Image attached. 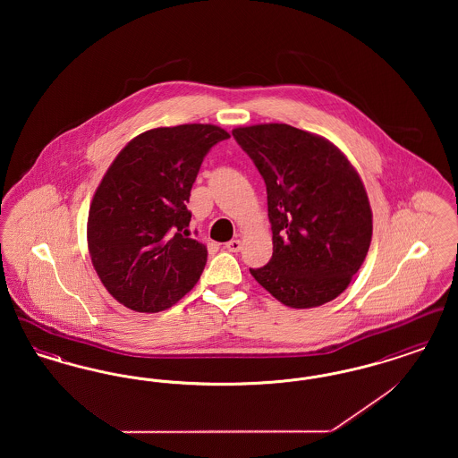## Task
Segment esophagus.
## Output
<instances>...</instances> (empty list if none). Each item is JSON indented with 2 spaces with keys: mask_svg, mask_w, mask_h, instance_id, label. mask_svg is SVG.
<instances>
[{
  "mask_svg": "<svg viewBox=\"0 0 458 458\" xmlns=\"http://www.w3.org/2000/svg\"><path fill=\"white\" fill-rule=\"evenodd\" d=\"M225 247H226V250H228V252H240V249H242V242H240V240H230Z\"/></svg>",
  "mask_w": 458,
  "mask_h": 458,
  "instance_id": "34e87169",
  "label": "esophagus"
}]
</instances>
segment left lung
I'll return each instance as SVG.
<instances>
[{"label":"left lung","mask_w":458,"mask_h":458,"mask_svg":"<svg viewBox=\"0 0 458 458\" xmlns=\"http://www.w3.org/2000/svg\"><path fill=\"white\" fill-rule=\"evenodd\" d=\"M267 192L273 256L256 282L293 309L336 299L369 250L372 213L364 183L325 137L264 123L232 131Z\"/></svg>","instance_id":"left-lung-1"}]
</instances>
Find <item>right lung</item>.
Returning a JSON list of instances; mask_svg holds the SVG:
<instances>
[{
    "label": "right lung",
    "instance_id": "1",
    "mask_svg": "<svg viewBox=\"0 0 458 458\" xmlns=\"http://www.w3.org/2000/svg\"><path fill=\"white\" fill-rule=\"evenodd\" d=\"M230 133L216 125L159 127L131 139L92 197L89 254L109 293L137 312L176 304L208 261L191 239L187 202L202 159Z\"/></svg>",
    "mask_w": 458,
    "mask_h": 458
}]
</instances>
